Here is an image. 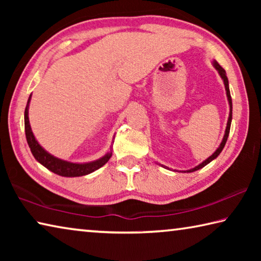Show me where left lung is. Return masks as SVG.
I'll return each mask as SVG.
<instances>
[{
	"instance_id": "1",
	"label": "left lung",
	"mask_w": 261,
	"mask_h": 261,
	"mask_svg": "<svg viewBox=\"0 0 261 261\" xmlns=\"http://www.w3.org/2000/svg\"><path fill=\"white\" fill-rule=\"evenodd\" d=\"M212 64H213V67L216 69V71L219 72L220 77L222 78L223 84H224V88H226V94H227V99H228V103H229V117H228L226 131H224V136H223V138H222V141H221V144L219 145V147L215 149V152H214L213 154H212V155H211L210 158H207L206 160H204L201 163H199V165L196 166L194 168H191V169H189V170H182V171H180V173H193V171L201 169L202 167H205L206 165H208L210 162L215 160V159L220 155V153L222 152L224 145H226V143H227V139H228V136H229V131H230L231 118H232V101H231L230 91H229V82H228L226 71H224V69H223L222 67H221V65L218 63V62L213 61V62H212ZM159 165H160V163H159ZM160 166H162L163 168H166V169H169V168H168L167 166H163V165H160ZM175 171H178V170H175Z\"/></svg>"
}]
</instances>
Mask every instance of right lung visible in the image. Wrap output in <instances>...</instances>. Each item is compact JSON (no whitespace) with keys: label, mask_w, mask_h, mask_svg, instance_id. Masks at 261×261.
Returning <instances> with one entry per match:
<instances>
[{"label":"right lung","mask_w":261,"mask_h":261,"mask_svg":"<svg viewBox=\"0 0 261 261\" xmlns=\"http://www.w3.org/2000/svg\"><path fill=\"white\" fill-rule=\"evenodd\" d=\"M31 98H32V94H30L28 105H26L25 113H24V123H25V135H26V140H28L29 147L31 148V152H32L33 156L35 160H37L40 165L46 167L48 170L53 171V173L60 176H63V177H79V176H85L93 171L98 170L99 168L105 166L106 163L112 156V147H110L109 151L105 154L103 156H101L98 160L90 161V162H71L63 160V159H60L57 156H54L49 152H47L45 148H43L39 141L35 138L32 129H31L30 120H29V108H30V102Z\"/></svg>","instance_id":"right-lung-1"}]
</instances>
